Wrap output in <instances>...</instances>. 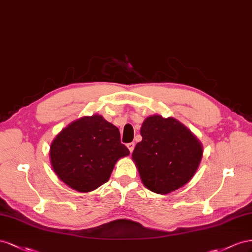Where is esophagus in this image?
I'll list each match as a JSON object with an SVG mask.
<instances>
[{"instance_id": "34e87169", "label": "esophagus", "mask_w": 252, "mask_h": 252, "mask_svg": "<svg viewBox=\"0 0 252 252\" xmlns=\"http://www.w3.org/2000/svg\"><path fill=\"white\" fill-rule=\"evenodd\" d=\"M126 147L128 148V150H130V152H133V150H134V148H135V142L127 143Z\"/></svg>"}]
</instances>
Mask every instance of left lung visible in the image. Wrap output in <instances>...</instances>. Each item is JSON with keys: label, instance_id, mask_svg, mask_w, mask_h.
<instances>
[{"label": "left lung", "instance_id": "8db88e82", "mask_svg": "<svg viewBox=\"0 0 252 252\" xmlns=\"http://www.w3.org/2000/svg\"><path fill=\"white\" fill-rule=\"evenodd\" d=\"M140 134L142 140L132 158L150 191L168 194L195 174L203 157L202 143L178 120L153 115L142 122Z\"/></svg>", "mask_w": 252, "mask_h": 252}]
</instances>
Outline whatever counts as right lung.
I'll use <instances>...</instances> for the list:
<instances>
[{"mask_svg":"<svg viewBox=\"0 0 252 252\" xmlns=\"http://www.w3.org/2000/svg\"><path fill=\"white\" fill-rule=\"evenodd\" d=\"M130 151L117 126L100 115L71 122L50 145V163L61 181L79 192H91L110 179L115 163Z\"/></svg>","mask_w":252,"mask_h":252,"instance_id":"1","label":"right lung"}]
</instances>
